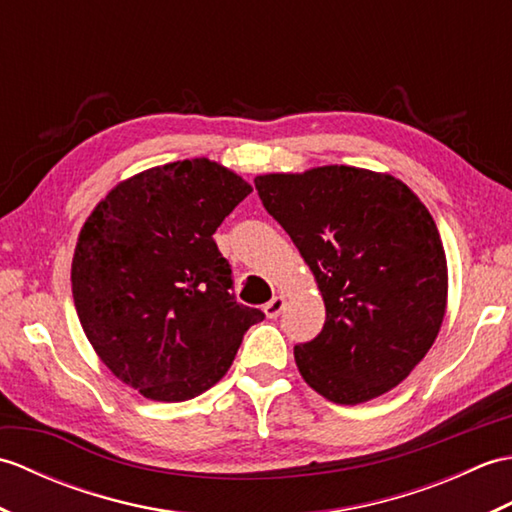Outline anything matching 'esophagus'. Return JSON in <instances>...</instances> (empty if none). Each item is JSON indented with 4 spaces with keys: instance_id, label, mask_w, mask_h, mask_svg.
<instances>
[{
    "instance_id": "obj_1",
    "label": "esophagus",
    "mask_w": 512,
    "mask_h": 512,
    "mask_svg": "<svg viewBox=\"0 0 512 512\" xmlns=\"http://www.w3.org/2000/svg\"><path fill=\"white\" fill-rule=\"evenodd\" d=\"M284 306H286V299L284 297H273L270 299L266 306H264V312H266V317L268 319H277L279 314H281V310H284Z\"/></svg>"
}]
</instances>
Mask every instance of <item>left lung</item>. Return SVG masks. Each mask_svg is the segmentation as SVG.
Instances as JSON below:
<instances>
[{"label": "left lung", "mask_w": 512, "mask_h": 512, "mask_svg": "<svg viewBox=\"0 0 512 512\" xmlns=\"http://www.w3.org/2000/svg\"><path fill=\"white\" fill-rule=\"evenodd\" d=\"M255 189L323 295V330L295 345L303 380L339 405L402 383L447 310V257L427 206L394 176L345 165L268 173Z\"/></svg>", "instance_id": "1"}]
</instances>
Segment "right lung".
Returning a JSON list of instances; mask_svg holds the SVG:
<instances>
[{
  "label": "right lung",
  "mask_w": 512,
  "mask_h": 512,
  "mask_svg": "<svg viewBox=\"0 0 512 512\" xmlns=\"http://www.w3.org/2000/svg\"><path fill=\"white\" fill-rule=\"evenodd\" d=\"M253 191L206 158L118 184L83 224L72 297L88 341L125 385L182 402L220 380L264 312L239 303L213 233Z\"/></svg>",
  "instance_id": "obj_1"
}]
</instances>
